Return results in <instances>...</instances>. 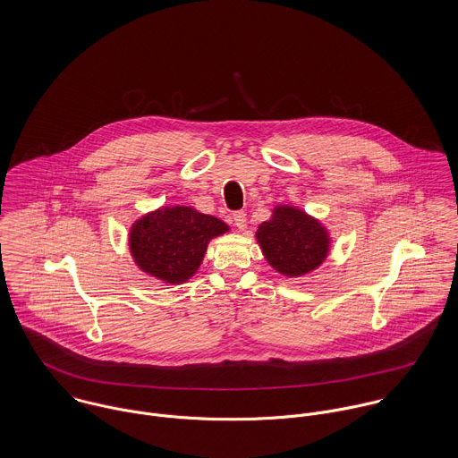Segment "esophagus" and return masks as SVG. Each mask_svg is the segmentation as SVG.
<instances>
[{
	"mask_svg": "<svg viewBox=\"0 0 458 458\" xmlns=\"http://www.w3.org/2000/svg\"><path fill=\"white\" fill-rule=\"evenodd\" d=\"M233 220H234V225L240 229V231H245L247 229V213L245 211H236L233 215Z\"/></svg>",
	"mask_w": 458,
	"mask_h": 458,
	"instance_id": "1",
	"label": "esophagus"
}]
</instances>
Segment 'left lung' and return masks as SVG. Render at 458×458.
I'll use <instances>...</instances> for the list:
<instances>
[{"label": "left lung", "mask_w": 458, "mask_h": 458, "mask_svg": "<svg viewBox=\"0 0 458 458\" xmlns=\"http://www.w3.org/2000/svg\"><path fill=\"white\" fill-rule=\"evenodd\" d=\"M256 238L266 261L285 276H301L316 269L329 252L327 229L293 206H276L271 220L259 225Z\"/></svg>", "instance_id": "obj_1"}]
</instances>
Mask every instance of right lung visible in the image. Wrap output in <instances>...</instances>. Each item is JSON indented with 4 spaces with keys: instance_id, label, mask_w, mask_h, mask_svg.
Returning <instances> with one entry per match:
<instances>
[{
    "instance_id": "1",
    "label": "right lung",
    "mask_w": 458,
    "mask_h": 458,
    "mask_svg": "<svg viewBox=\"0 0 458 458\" xmlns=\"http://www.w3.org/2000/svg\"><path fill=\"white\" fill-rule=\"evenodd\" d=\"M227 231V224L194 208H160L131 225L129 245L142 271L167 284H183L194 276L209 240Z\"/></svg>"
}]
</instances>
